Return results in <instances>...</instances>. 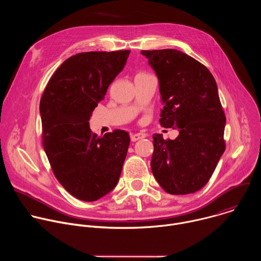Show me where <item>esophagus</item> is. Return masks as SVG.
<instances>
[{
	"label": "esophagus",
	"mask_w": 261,
	"mask_h": 261,
	"mask_svg": "<svg viewBox=\"0 0 261 261\" xmlns=\"http://www.w3.org/2000/svg\"><path fill=\"white\" fill-rule=\"evenodd\" d=\"M147 135L145 134V133H135V134H132L131 135V140L132 141H137V140H139V139H142V138H144V137H146Z\"/></svg>",
	"instance_id": "1"
}]
</instances>
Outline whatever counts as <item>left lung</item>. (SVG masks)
Wrapping results in <instances>:
<instances>
[{
    "label": "left lung",
    "mask_w": 261,
    "mask_h": 261,
    "mask_svg": "<svg viewBox=\"0 0 261 261\" xmlns=\"http://www.w3.org/2000/svg\"><path fill=\"white\" fill-rule=\"evenodd\" d=\"M141 54L159 80L164 103L160 124L179 131L173 140L153 136V174L169 194L194 193L210 180L225 151L226 118L216 81L204 65L179 50Z\"/></svg>",
    "instance_id": "obj_1"
}]
</instances>
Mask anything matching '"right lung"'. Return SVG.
I'll return each instance as SVG.
<instances>
[{
  "label": "right lung",
  "instance_id": "right-lung-1",
  "mask_svg": "<svg viewBox=\"0 0 261 261\" xmlns=\"http://www.w3.org/2000/svg\"><path fill=\"white\" fill-rule=\"evenodd\" d=\"M129 54L117 50L72 56L53 74L41 97L45 154L57 179L80 200H98L119 181L130 136L117 129L98 137L89 121Z\"/></svg>",
  "mask_w": 261,
  "mask_h": 261
}]
</instances>
